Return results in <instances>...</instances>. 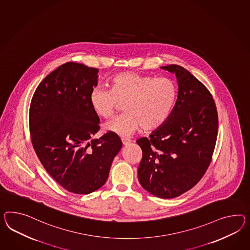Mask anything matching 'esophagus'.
Instances as JSON below:
<instances>
[{"label": "esophagus", "mask_w": 250, "mask_h": 250, "mask_svg": "<svg viewBox=\"0 0 250 250\" xmlns=\"http://www.w3.org/2000/svg\"><path fill=\"white\" fill-rule=\"evenodd\" d=\"M122 141L123 145H128V143L131 142V140L128 139V138H122Z\"/></svg>", "instance_id": "esophagus-1"}]
</instances>
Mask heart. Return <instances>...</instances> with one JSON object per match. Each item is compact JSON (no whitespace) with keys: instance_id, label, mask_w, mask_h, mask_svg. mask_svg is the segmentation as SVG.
Wrapping results in <instances>:
<instances>
[{"instance_id":"obj_1","label":"heart","mask_w":250,"mask_h":250,"mask_svg":"<svg viewBox=\"0 0 250 250\" xmlns=\"http://www.w3.org/2000/svg\"><path fill=\"white\" fill-rule=\"evenodd\" d=\"M178 86L172 79L122 72L111 79L109 90L101 87L90 91V104L97 115L109 119L123 103L125 112L106 124V129L129 136L139 128L153 130L161 127L172 113Z\"/></svg>"}]
</instances>
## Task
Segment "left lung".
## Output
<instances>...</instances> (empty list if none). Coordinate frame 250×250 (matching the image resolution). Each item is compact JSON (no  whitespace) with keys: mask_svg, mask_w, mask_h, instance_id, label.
Returning <instances> with one entry per match:
<instances>
[{"mask_svg":"<svg viewBox=\"0 0 250 250\" xmlns=\"http://www.w3.org/2000/svg\"><path fill=\"white\" fill-rule=\"evenodd\" d=\"M160 68L176 75L178 99L168 120L149 138L137 141L142 149L138 177L154 196L173 199L192 188L209 166L218 136V111L209 90L185 68Z\"/></svg>","mask_w":250,"mask_h":250,"instance_id":"1","label":"left lung"}]
</instances>
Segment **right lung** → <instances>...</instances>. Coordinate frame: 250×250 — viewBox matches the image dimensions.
<instances>
[{
  "instance_id": "right-lung-1",
  "label": "right lung",
  "mask_w": 250,
  "mask_h": 250,
  "mask_svg": "<svg viewBox=\"0 0 250 250\" xmlns=\"http://www.w3.org/2000/svg\"><path fill=\"white\" fill-rule=\"evenodd\" d=\"M98 73L82 63L61 65L39 84L30 106L31 140L39 160L57 183L75 194L103 187L122 147L110 131L93 139L100 118L90 107V94Z\"/></svg>"
}]
</instances>
